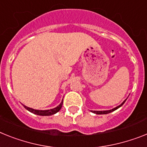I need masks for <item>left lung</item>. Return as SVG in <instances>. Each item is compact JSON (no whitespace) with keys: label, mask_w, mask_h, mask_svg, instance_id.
<instances>
[{"label":"left lung","mask_w":147,"mask_h":147,"mask_svg":"<svg viewBox=\"0 0 147 147\" xmlns=\"http://www.w3.org/2000/svg\"><path fill=\"white\" fill-rule=\"evenodd\" d=\"M125 101H126V99H125V100L124 101V102H123L121 105H119V106H117V107H116V108H113V109H111V110H108V111H91V112H92V113H96V114H107V113H111V112L114 111H116V110L118 109L119 108H120V107H121V106L123 105L124 103H125Z\"/></svg>","instance_id":"8db88e82"}]
</instances>
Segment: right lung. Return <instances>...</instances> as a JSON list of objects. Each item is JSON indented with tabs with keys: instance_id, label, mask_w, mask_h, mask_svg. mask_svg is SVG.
Masks as SVG:
<instances>
[{
	"instance_id": "right-lung-1",
	"label": "right lung",
	"mask_w": 147,
	"mask_h": 147,
	"mask_svg": "<svg viewBox=\"0 0 147 147\" xmlns=\"http://www.w3.org/2000/svg\"><path fill=\"white\" fill-rule=\"evenodd\" d=\"M63 105V100L62 102H60V104L58 106H57L56 108H52V109H49V110H36L34 109V108H29V107H27L24 105H23V106L24 107V108L28 110V111L31 112V113H34V114H36V115H39V116H51L53 115V114H55L56 113L60 111L62 108Z\"/></svg>"
}]
</instances>
